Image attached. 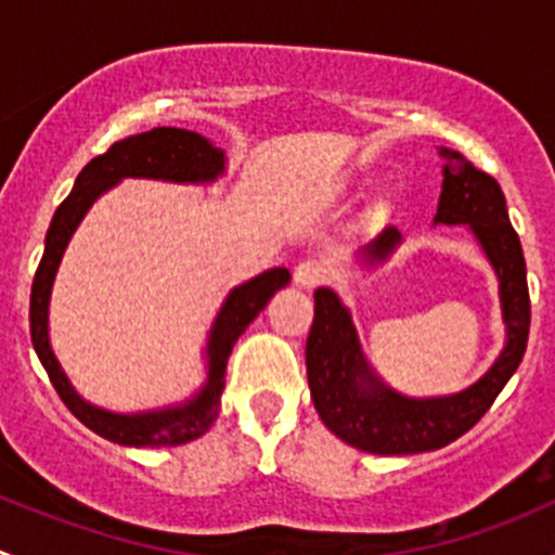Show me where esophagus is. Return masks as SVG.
Wrapping results in <instances>:
<instances>
[{"label": "esophagus", "mask_w": 555, "mask_h": 555, "mask_svg": "<svg viewBox=\"0 0 555 555\" xmlns=\"http://www.w3.org/2000/svg\"><path fill=\"white\" fill-rule=\"evenodd\" d=\"M327 276V262L317 260V257H306V260H300L298 266H295V282H298L300 287H317V284H322Z\"/></svg>", "instance_id": "obj_1"}]
</instances>
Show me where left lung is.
<instances>
[{"instance_id":"1","label":"left lung","mask_w":555,"mask_h":555,"mask_svg":"<svg viewBox=\"0 0 555 555\" xmlns=\"http://www.w3.org/2000/svg\"><path fill=\"white\" fill-rule=\"evenodd\" d=\"M438 217L446 225H469L486 255L494 262L502 282V311L507 324V346L489 373L469 389L435 400H411L395 395L367 371L349 311L333 289L313 293V324L306 340V371L311 400L330 433L354 449L382 456L443 449L462 438L494 405L502 386L511 382L524 360L529 340L531 304L526 287V262L518 233L507 220L500 182L469 166L459 153L443 150ZM397 228H386L376 242L365 246L367 260H384L397 244Z\"/></svg>"}]
</instances>
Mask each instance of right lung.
I'll list each match as a JSON object with an SVG mask.
<instances>
[{
    "instance_id": "add662e5",
    "label": "right lung",
    "mask_w": 555,
    "mask_h": 555,
    "mask_svg": "<svg viewBox=\"0 0 555 555\" xmlns=\"http://www.w3.org/2000/svg\"><path fill=\"white\" fill-rule=\"evenodd\" d=\"M225 155L222 150L211 147L201 133L188 128H153V131L137 133L122 142H115L109 150L77 173V182L72 193L61 201L55 209L53 222L44 236V251L39 260L35 282H31V306H29V327L31 344H35L39 362L48 371L50 384L55 386L64 405L102 438L120 446H182L188 440L201 438L206 429L215 424L220 413V395L225 389V367L231 357L233 344L244 333L246 324L257 317L271 295L289 282L287 268H271L260 273L251 282L242 284L228 295L215 330L209 338V382L201 395L182 408L169 411L137 413V416H120V413L102 411V408L88 405L77 391L66 382L64 371L55 362L48 344V298L53 287L55 268L61 255L69 244L72 233L80 225L86 211L106 188L122 177H153L171 179V182H209L222 171Z\"/></svg>"
}]
</instances>
